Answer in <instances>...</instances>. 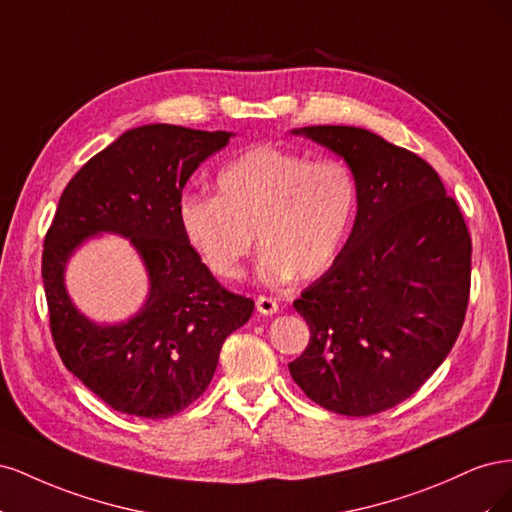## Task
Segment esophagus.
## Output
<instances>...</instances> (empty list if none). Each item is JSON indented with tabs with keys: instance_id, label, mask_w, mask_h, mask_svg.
I'll list each match as a JSON object with an SVG mask.
<instances>
[{
	"instance_id": "34e87169",
	"label": "esophagus",
	"mask_w": 512,
	"mask_h": 512,
	"mask_svg": "<svg viewBox=\"0 0 512 512\" xmlns=\"http://www.w3.org/2000/svg\"><path fill=\"white\" fill-rule=\"evenodd\" d=\"M256 309L262 316H273L277 309H280V305H277V301L271 299V297H258L256 299Z\"/></svg>"
}]
</instances>
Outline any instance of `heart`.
<instances>
[{"instance_id": "b5f03b06", "label": "heart", "mask_w": 512, "mask_h": 512, "mask_svg": "<svg viewBox=\"0 0 512 512\" xmlns=\"http://www.w3.org/2000/svg\"><path fill=\"white\" fill-rule=\"evenodd\" d=\"M215 190V196L185 194L177 218L192 252L222 280L241 277L254 232L265 284L322 275L342 252L359 209V181L346 162L309 160L275 145L230 160Z\"/></svg>"}]
</instances>
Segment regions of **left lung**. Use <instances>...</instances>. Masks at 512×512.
<instances>
[{
  "instance_id": "obj_1",
  "label": "left lung",
  "mask_w": 512,
  "mask_h": 512,
  "mask_svg": "<svg viewBox=\"0 0 512 512\" xmlns=\"http://www.w3.org/2000/svg\"><path fill=\"white\" fill-rule=\"evenodd\" d=\"M344 158L359 209L331 269L294 309L309 327L290 376L318 406L369 416L421 389L466 318L472 239L438 173L354 126L292 130Z\"/></svg>"
}]
</instances>
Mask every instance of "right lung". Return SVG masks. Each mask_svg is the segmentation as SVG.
<instances>
[{
    "label": "right lung",
    "instance_id": "add662e5",
    "mask_svg": "<svg viewBox=\"0 0 512 512\" xmlns=\"http://www.w3.org/2000/svg\"><path fill=\"white\" fill-rule=\"evenodd\" d=\"M230 136L170 123L128 130L59 198L42 252L53 342L68 371L117 412L168 418L188 408L209 386L226 337L254 312L192 252L177 218L185 183ZM102 231L130 238L150 277L144 307L117 325L89 321L65 290L67 260Z\"/></svg>",
    "mask_w": 512,
    "mask_h": 512
}]
</instances>
